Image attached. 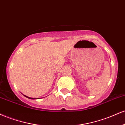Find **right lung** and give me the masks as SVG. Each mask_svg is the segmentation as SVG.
I'll list each match as a JSON object with an SVG mask.
<instances>
[{
	"label": "right lung",
	"instance_id": "add662e5",
	"mask_svg": "<svg viewBox=\"0 0 125 125\" xmlns=\"http://www.w3.org/2000/svg\"><path fill=\"white\" fill-rule=\"evenodd\" d=\"M24 96H26V98H29V99H35V98H30V97H28V96H26V95H24Z\"/></svg>",
	"mask_w": 125,
	"mask_h": 125
}]
</instances>
